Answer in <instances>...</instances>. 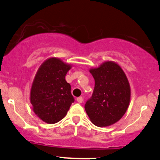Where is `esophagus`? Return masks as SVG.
Masks as SVG:
<instances>
[{
	"label": "esophagus",
	"mask_w": 160,
	"mask_h": 160,
	"mask_svg": "<svg viewBox=\"0 0 160 160\" xmlns=\"http://www.w3.org/2000/svg\"><path fill=\"white\" fill-rule=\"evenodd\" d=\"M77 101H78V103H82V101H83V99H82V97H79L77 98Z\"/></svg>",
	"instance_id": "34e87169"
}]
</instances>
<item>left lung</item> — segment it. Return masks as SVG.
Wrapping results in <instances>:
<instances>
[{
    "label": "left lung",
    "instance_id": "8db88e82",
    "mask_svg": "<svg viewBox=\"0 0 160 160\" xmlns=\"http://www.w3.org/2000/svg\"><path fill=\"white\" fill-rule=\"evenodd\" d=\"M89 72L95 79V88L85 104L86 112L96 126H110L122 118L130 104L128 80L122 68L112 61Z\"/></svg>",
    "mask_w": 160,
    "mask_h": 160
}]
</instances>
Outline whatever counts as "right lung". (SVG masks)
<instances>
[{"label":"right lung","instance_id":"right-lung-1","mask_svg":"<svg viewBox=\"0 0 160 160\" xmlns=\"http://www.w3.org/2000/svg\"><path fill=\"white\" fill-rule=\"evenodd\" d=\"M72 68L55 57L44 62L38 69L31 90L30 103L35 114L48 124H55L66 115L74 98L65 75Z\"/></svg>","mask_w":160,"mask_h":160}]
</instances>
